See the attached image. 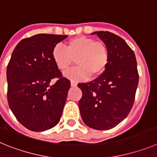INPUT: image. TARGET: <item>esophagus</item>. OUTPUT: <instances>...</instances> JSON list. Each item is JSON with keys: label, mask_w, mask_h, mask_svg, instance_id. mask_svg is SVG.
<instances>
[{"label": "esophagus", "mask_w": 157, "mask_h": 157, "mask_svg": "<svg viewBox=\"0 0 157 157\" xmlns=\"http://www.w3.org/2000/svg\"><path fill=\"white\" fill-rule=\"evenodd\" d=\"M71 87H75L77 86V83L75 82H71Z\"/></svg>", "instance_id": "esophagus-1"}]
</instances>
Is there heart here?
I'll return each mask as SVG.
<instances>
[{
    "instance_id": "obj_1",
    "label": "heart",
    "mask_w": 157,
    "mask_h": 157,
    "mask_svg": "<svg viewBox=\"0 0 157 157\" xmlns=\"http://www.w3.org/2000/svg\"><path fill=\"white\" fill-rule=\"evenodd\" d=\"M52 57L60 71L66 72L74 64L78 66L65 76L74 82L83 81L101 75L109 63V53L105 43L92 37L77 36L66 43L65 48L57 45L52 49Z\"/></svg>"
}]
</instances>
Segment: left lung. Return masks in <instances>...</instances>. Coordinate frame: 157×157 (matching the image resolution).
<instances>
[{
	"label": "left lung",
	"instance_id": "8db88e82",
	"mask_svg": "<svg viewBox=\"0 0 157 157\" xmlns=\"http://www.w3.org/2000/svg\"><path fill=\"white\" fill-rule=\"evenodd\" d=\"M108 48L109 63L98 78L78 83L82 92L78 101L86 125L95 130H109L130 113L138 85V72L134 51L120 36L109 31H96Z\"/></svg>",
	"mask_w": 157,
	"mask_h": 157
}]
</instances>
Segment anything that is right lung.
Instances as JSON below:
<instances>
[{"instance_id":"obj_1","label":"right lung","mask_w":157,"mask_h":157,"mask_svg":"<svg viewBox=\"0 0 157 157\" xmlns=\"http://www.w3.org/2000/svg\"><path fill=\"white\" fill-rule=\"evenodd\" d=\"M67 35L39 34L18 43L7 67L8 102L18 121L32 131L59 123L70 81L54 63L52 49ZM54 77L59 79L53 85Z\"/></svg>"}]
</instances>
